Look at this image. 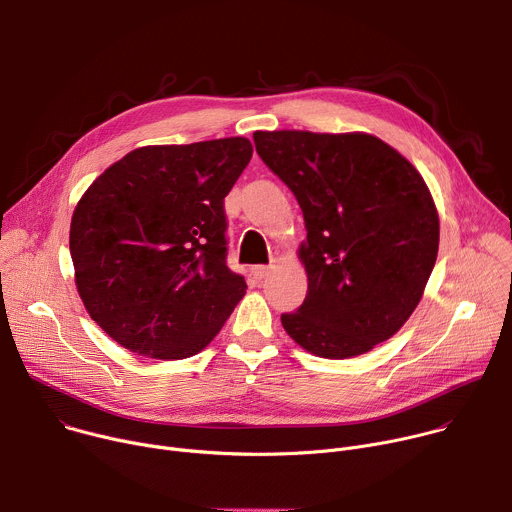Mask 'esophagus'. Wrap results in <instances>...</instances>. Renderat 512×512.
Listing matches in <instances>:
<instances>
[{"mask_svg": "<svg viewBox=\"0 0 512 512\" xmlns=\"http://www.w3.org/2000/svg\"><path fill=\"white\" fill-rule=\"evenodd\" d=\"M269 271H271L269 265H255V267H251V275H253L255 279H263Z\"/></svg>", "mask_w": 512, "mask_h": 512, "instance_id": "34e87169", "label": "esophagus"}]
</instances>
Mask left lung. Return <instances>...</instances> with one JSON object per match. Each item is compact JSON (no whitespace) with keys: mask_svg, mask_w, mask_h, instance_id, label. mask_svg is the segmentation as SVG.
Returning a JSON list of instances; mask_svg holds the SVG:
<instances>
[{"mask_svg":"<svg viewBox=\"0 0 512 512\" xmlns=\"http://www.w3.org/2000/svg\"><path fill=\"white\" fill-rule=\"evenodd\" d=\"M263 164L291 190L308 239L304 304L285 332L322 358L389 340L417 308L440 247V218L421 174L369 133L255 131Z\"/></svg>","mask_w":512,"mask_h":512,"instance_id":"1","label":"left lung"}]
</instances>
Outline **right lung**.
<instances>
[{
  "label": "right lung",
  "instance_id": "1",
  "mask_svg": "<svg viewBox=\"0 0 512 512\" xmlns=\"http://www.w3.org/2000/svg\"><path fill=\"white\" fill-rule=\"evenodd\" d=\"M251 156L245 137L148 145L83 194L70 223L77 289L123 348L188 358L241 302L247 283L227 265L225 196Z\"/></svg>",
  "mask_w": 512,
  "mask_h": 512
}]
</instances>
